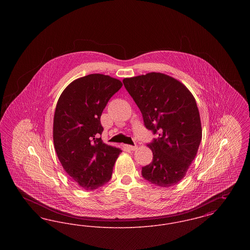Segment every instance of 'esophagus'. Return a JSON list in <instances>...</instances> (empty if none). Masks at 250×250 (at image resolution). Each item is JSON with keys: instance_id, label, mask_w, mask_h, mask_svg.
I'll return each instance as SVG.
<instances>
[{"instance_id": "obj_1", "label": "esophagus", "mask_w": 250, "mask_h": 250, "mask_svg": "<svg viewBox=\"0 0 250 250\" xmlns=\"http://www.w3.org/2000/svg\"><path fill=\"white\" fill-rule=\"evenodd\" d=\"M125 148L126 150H128V151H135V150H137V146H136V145L133 146V145L125 144Z\"/></svg>"}]
</instances>
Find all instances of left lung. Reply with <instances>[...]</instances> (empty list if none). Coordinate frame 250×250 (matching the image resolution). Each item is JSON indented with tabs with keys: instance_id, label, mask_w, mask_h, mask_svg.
I'll return each instance as SVG.
<instances>
[{
	"instance_id": "8db88e82",
	"label": "left lung",
	"mask_w": 250,
	"mask_h": 250,
	"mask_svg": "<svg viewBox=\"0 0 250 250\" xmlns=\"http://www.w3.org/2000/svg\"><path fill=\"white\" fill-rule=\"evenodd\" d=\"M140 108L148 130L157 135L148 147L153 161L143 167V178L169 188L185 177L197 155L202 130L199 109L189 90L162 73H148L123 81Z\"/></svg>"
}]
</instances>
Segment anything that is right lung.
I'll list each match as a JSON object with an SVG mask.
<instances>
[{
    "mask_svg": "<svg viewBox=\"0 0 250 250\" xmlns=\"http://www.w3.org/2000/svg\"><path fill=\"white\" fill-rule=\"evenodd\" d=\"M123 86L119 80L91 74L69 84L57 102L53 142L66 173L85 190L103 187L122 152L102 142L100 117L110 97Z\"/></svg>",
    "mask_w": 250,
    "mask_h": 250,
    "instance_id": "add662e5",
    "label": "right lung"
}]
</instances>
